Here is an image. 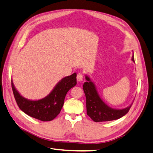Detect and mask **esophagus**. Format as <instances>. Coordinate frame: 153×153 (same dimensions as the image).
I'll return each mask as SVG.
<instances>
[{"instance_id": "1", "label": "esophagus", "mask_w": 153, "mask_h": 153, "mask_svg": "<svg viewBox=\"0 0 153 153\" xmlns=\"http://www.w3.org/2000/svg\"><path fill=\"white\" fill-rule=\"evenodd\" d=\"M83 75L82 73H79L77 74V80L78 82H80L81 81H83Z\"/></svg>"}]
</instances>
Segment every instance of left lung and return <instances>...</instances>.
<instances>
[{"mask_svg":"<svg viewBox=\"0 0 153 153\" xmlns=\"http://www.w3.org/2000/svg\"><path fill=\"white\" fill-rule=\"evenodd\" d=\"M132 61L134 62V55ZM85 79L87 81L84 83L83 88L87 101V113L94 121L101 122L117 120L128 112L132 103L124 108H113L109 107L101 99L91 77L85 75Z\"/></svg>","mask_w":153,"mask_h":153,"instance_id":"obj_1","label":"left lung"}]
</instances>
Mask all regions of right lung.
<instances>
[{
  "mask_svg": "<svg viewBox=\"0 0 153 153\" xmlns=\"http://www.w3.org/2000/svg\"><path fill=\"white\" fill-rule=\"evenodd\" d=\"M76 73L62 78L48 95L42 99L32 100L23 97L15 88L11 79L13 95L19 107L25 114L42 121L56 118L63 106L66 93L77 84Z\"/></svg>",
  "mask_w": 153,
  "mask_h": 153,
  "instance_id": "obj_1",
  "label": "right lung"
}]
</instances>
